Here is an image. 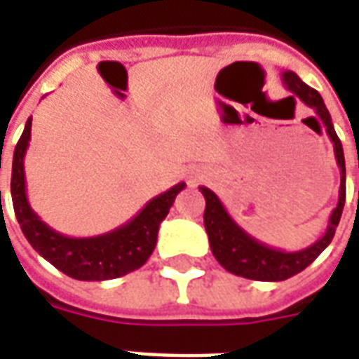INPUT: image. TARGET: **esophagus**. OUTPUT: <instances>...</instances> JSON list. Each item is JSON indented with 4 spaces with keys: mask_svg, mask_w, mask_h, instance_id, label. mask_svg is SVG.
<instances>
[{
    "mask_svg": "<svg viewBox=\"0 0 359 359\" xmlns=\"http://www.w3.org/2000/svg\"><path fill=\"white\" fill-rule=\"evenodd\" d=\"M190 182H194V179H192V180H190Z\"/></svg>",
    "mask_w": 359,
    "mask_h": 359,
    "instance_id": "esophagus-1",
    "label": "esophagus"
}]
</instances>
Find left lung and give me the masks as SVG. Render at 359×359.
<instances>
[{
    "mask_svg": "<svg viewBox=\"0 0 359 359\" xmlns=\"http://www.w3.org/2000/svg\"><path fill=\"white\" fill-rule=\"evenodd\" d=\"M280 79H283V84H285L288 92H292L298 100H302L308 107L316 111V115L323 123L325 130H327L332 142V148H334V159H337V165L340 169L339 202H337V208L332 210L331 217H329L323 236L308 248L296 250V252H285V250L267 246L264 242L254 238L252 234L246 233L229 215V211L225 210V205L221 203V200L213 190L200 187V192L205 198L203 225H205V233H208V238H210L211 252H213L215 259L233 275L252 278V280H267V283L285 280V278L298 275L331 244L334 231L339 226L340 215H342V208H344V202H346L344 151H342V144H340L339 136L334 133L331 115L325 107L323 97L319 95L317 90L309 88L306 82H302L300 76L292 73V71H283ZM313 121L317 123V118H313ZM317 126H319V123H317Z\"/></svg>",
    "mask_w": 359,
    "mask_h": 359,
    "instance_id": "left-lung-1",
    "label": "left lung"
}]
</instances>
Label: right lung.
<instances>
[{
  "label": "right lung",
  "mask_w": 359,
  "mask_h": 359,
  "mask_svg": "<svg viewBox=\"0 0 359 359\" xmlns=\"http://www.w3.org/2000/svg\"><path fill=\"white\" fill-rule=\"evenodd\" d=\"M30 128L32 117L27 121L25 130L15 146L11 171L13 208L20 231L27 236L30 246L53 267L76 280H109L140 269L156 248L161 221L167 217L175 198L180 190H184L187 182H179L165 190L163 194L151 198L130 221L109 233L88 238L65 236L43 223L28 203L25 156L30 142Z\"/></svg>",
  "instance_id": "1"
}]
</instances>
